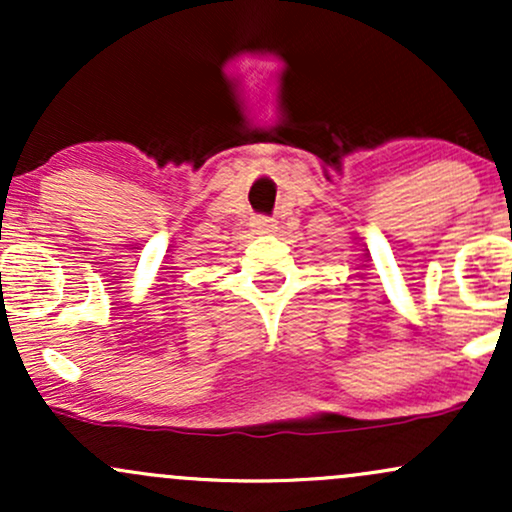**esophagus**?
Here are the masks:
<instances>
[{
    "mask_svg": "<svg viewBox=\"0 0 512 512\" xmlns=\"http://www.w3.org/2000/svg\"><path fill=\"white\" fill-rule=\"evenodd\" d=\"M252 226H255L257 233H274L276 231V221L267 219V216H257V219L252 221Z\"/></svg>",
    "mask_w": 512,
    "mask_h": 512,
    "instance_id": "obj_1",
    "label": "esophagus"
}]
</instances>
